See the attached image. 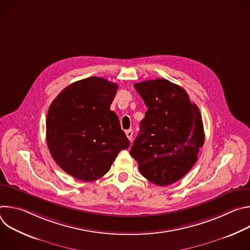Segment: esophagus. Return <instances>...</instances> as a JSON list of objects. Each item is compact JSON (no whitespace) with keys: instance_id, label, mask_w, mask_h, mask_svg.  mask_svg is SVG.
Masks as SVG:
<instances>
[{"instance_id":"esophagus-1","label":"esophagus","mask_w":250,"mask_h":250,"mask_svg":"<svg viewBox=\"0 0 250 250\" xmlns=\"http://www.w3.org/2000/svg\"><path fill=\"white\" fill-rule=\"evenodd\" d=\"M125 134H126V136H127V138H128L129 140H131V139H132V135H133L132 129H128V130H126V131H125Z\"/></svg>"}]
</instances>
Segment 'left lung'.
<instances>
[{"label":"left lung","mask_w":250,"mask_h":250,"mask_svg":"<svg viewBox=\"0 0 250 250\" xmlns=\"http://www.w3.org/2000/svg\"><path fill=\"white\" fill-rule=\"evenodd\" d=\"M134 88L148 110L129 153L148 181L173 184L193 167L204 145L200 111L182 87L168 80L144 81Z\"/></svg>","instance_id":"left-lung-1"}]
</instances>
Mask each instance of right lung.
Here are the masks:
<instances>
[{"mask_svg":"<svg viewBox=\"0 0 250 250\" xmlns=\"http://www.w3.org/2000/svg\"><path fill=\"white\" fill-rule=\"evenodd\" d=\"M119 86L89 77L67 86L51 103L46 141L57 165L84 182L108 172L119 152L129 146L117 114L110 110Z\"/></svg>","mask_w":250,"mask_h":250,"instance_id":"obj_1","label":"right lung"}]
</instances>
